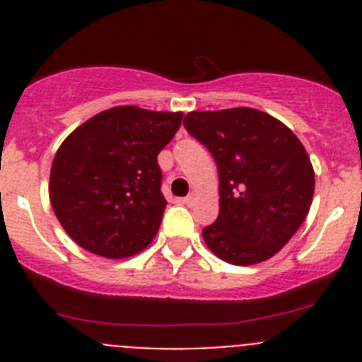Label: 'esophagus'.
I'll list each match as a JSON object with an SVG mask.
<instances>
[{
    "label": "esophagus",
    "instance_id": "1",
    "mask_svg": "<svg viewBox=\"0 0 362 362\" xmlns=\"http://www.w3.org/2000/svg\"><path fill=\"white\" fill-rule=\"evenodd\" d=\"M196 201H197L196 192H192V194H188V196L185 197V204H187V206H192V204L196 203Z\"/></svg>",
    "mask_w": 362,
    "mask_h": 362
}]
</instances>
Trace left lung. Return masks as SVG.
<instances>
[{
	"mask_svg": "<svg viewBox=\"0 0 362 362\" xmlns=\"http://www.w3.org/2000/svg\"><path fill=\"white\" fill-rule=\"evenodd\" d=\"M183 123L219 174V216L203 230L210 252L238 267L274 257L312 206L315 174L299 137L248 107L194 110Z\"/></svg>",
	"mask_w": 362,
	"mask_h": 362,
	"instance_id": "obj_1",
	"label": "left lung"
}]
</instances>
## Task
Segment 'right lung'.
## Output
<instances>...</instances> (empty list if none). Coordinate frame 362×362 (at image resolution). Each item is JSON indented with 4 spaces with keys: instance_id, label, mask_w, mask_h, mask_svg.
Instances as JSON below:
<instances>
[{
    "instance_id": "right-lung-1",
    "label": "right lung",
    "mask_w": 362,
    "mask_h": 362,
    "mask_svg": "<svg viewBox=\"0 0 362 362\" xmlns=\"http://www.w3.org/2000/svg\"><path fill=\"white\" fill-rule=\"evenodd\" d=\"M183 112L124 105L79 124L57 148L49 197L57 221L81 248L108 259L143 252L161 225L158 153Z\"/></svg>"
}]
</instances>
